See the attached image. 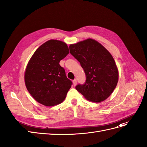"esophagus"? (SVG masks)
Returning <instances> with one entry per match:
<instances>
[{"mask_svg":"<svg viewBox=\"0 0 147 147\" xmlns=\"http://www.w3.org/2000/svg\"><path fill=\"white\" fill-rule=\"evenodd\" d=\"M73 85L75 86L76 85V84H77V80H76V79H75V80H74L73 81Z\"/></svg>","mask_w":147,"mask_h":147,"instance_id":"esophagus-1","label":"esophagus"}]
</instances>
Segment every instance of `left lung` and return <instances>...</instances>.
Instances as JSON below:
<instances>
[{
	"instance_id": "8db88e82",
	"label": "left lung",
	"mask_w": 147,
	"mask_h": 147,
	"mask_svg": "<svg viewBox=\"0 0 147 147\" xmlns=\"http://www.w3.org/2000/svg\"><path fill=\"white\" fill-rule=\"evenodd\" d=\"M69 50L86 76L85 83L76 86L77 91L91 102H101L107 99L119 80L118 68L109 51L91 38L71 44Z\"/></svg>"
}]
</instances>
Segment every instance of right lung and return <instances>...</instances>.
Returning a JSON list of instances; mask_svg holds the SVG:
<instances>
[{"instance_id": "1", "label": "right lung", "mask_w": 147, "mask_h": 147, "mask_svg": "<svg viewBox=\"0 0 147 147\" xmlns=\"http://www.w3.org/2000/svg\"><path fill=\"white\" fill-rule=\"evenodd\" d=\"M69 53L66 43L50 40L37 48L26 67V88L38 102L53 106L65 99L72 82L59 61Z\"/></svg>"}]
</instances>
